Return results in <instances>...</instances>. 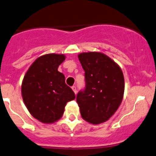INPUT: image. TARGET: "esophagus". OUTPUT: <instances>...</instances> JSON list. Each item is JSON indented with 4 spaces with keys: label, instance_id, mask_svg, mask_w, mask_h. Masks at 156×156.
Returning a JSON list of instances; mask_svg holds the SVG:
<instances>
[{
    "label": "esophagus",
    "instance_id": "34e87169",
    "mask_svg": "<svg viewBox=\"0 0 156 156\" xmlns=\"http://www.w3.org/2000/svg\"><path fill=\"white\" fill-rule=\"evenodd\" d=\"M71 89L73 90V91H74V92H75V94H76V93H77V88H76V87H75V86H72V87H71Z\"/></svg>",
    "mask_w": 156,
    "mask_h": 156
}]
</instances>
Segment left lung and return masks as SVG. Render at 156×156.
Listing matches in <instances>:
<instances>
[{"label":"left lung","instance_id":"1","mask_svg":"<svg viewBox=\"0 0 156 156\" xmlns=\"http://www.w3.org/2000/svg\"><path fill=\"white\" fill-rule=\"evenodd\" d=\"M86 88L77 95L84 120L98 125L108 120L122 103L125 91L123 72L115 62L98 51L80 53Z\"/></svg>","mask_w":156,"mask_h":156}]
</instances>
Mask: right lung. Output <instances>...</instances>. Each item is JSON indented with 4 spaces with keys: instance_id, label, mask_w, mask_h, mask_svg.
Wrapping results in <instances>:
<instances>
[{
    "instance_id": "obj_1",
    "label": "right lung",
    "mask_w": 156,
    "mask_h": 156,
    "mask_svg": "<svg viewBox=\"0 0 156 156\" xmlns=\"http://www.w3.org/2000/svg\"><path fill=\"white\" fill-rule=\"evenodd\" d=\"M63 54H47L37 58L26 72L21 84L24 105L34 119L51 124L62 117L68 101L75 95L58 71L65 60Z\"/></svg>"
}]
</instances>
